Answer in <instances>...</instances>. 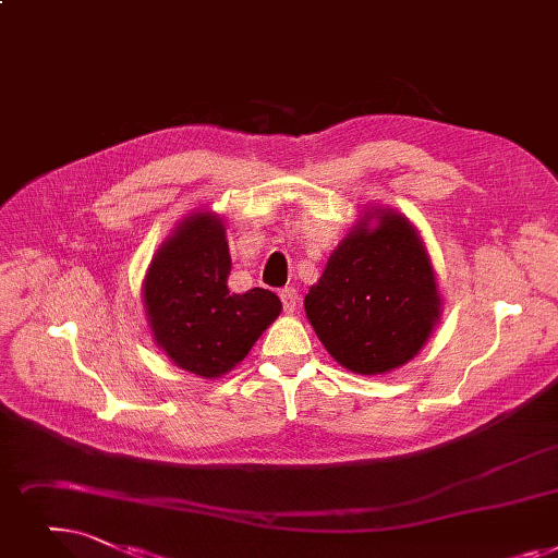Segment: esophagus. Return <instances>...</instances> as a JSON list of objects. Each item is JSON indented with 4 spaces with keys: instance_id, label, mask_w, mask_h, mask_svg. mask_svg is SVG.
<instances>
[{
    "instance_id": "1",
    "label": "esophagus",
    "mask_w": 558,
    "mask_h": 558,
    "mask_svg": "<svg viewBox=\"0 0 558 558\" xmlns=\"http://www.w3.org/2000/svg\"><path fill=\"white\" fill-rule=\"evenodd\" d=\"M280 301H282V307L287 314H294L296 305H299V292L294 287H284L280 292Z\"/></svg>"
}]
</instances>
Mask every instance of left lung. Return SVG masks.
Wrapping results in <instances>:
<instances>
[{
    "label": "left lung",
    "mask_w": 558,
    "mask_h": 558,
    "mask_svg": "<svg viewBox=\"0 0 558 558\" xmlns=\"http://www.w3.org/2000/svg\"><path fill=\"white\" fill-rule=\"evenodd\" d=\"M303 305L326 351L362 376L403 367L442 314L424 239L392 207L360 211Z\"/></svg>",
    "instance_id": "1"
}]
</instances>
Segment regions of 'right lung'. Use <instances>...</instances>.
<instances>
[{
  "label": "right lung",
  "instance_id": "right-lung-1",
  "mask_svg": "<svg viewBox=\"0 0 558 558\" xmlns=\"http://www.w3.org/2000/svg\"><path fill=\"white\" fill-rule=\"evenodd\" d=\"M221 214H189L166 236L143 278V310L157 347L184 372L221 378L248 355L282 310L269 289L234 294Z\"/></svg>",
  "mask_w": 558,
  "mask_h": 558
}]
</instances>
